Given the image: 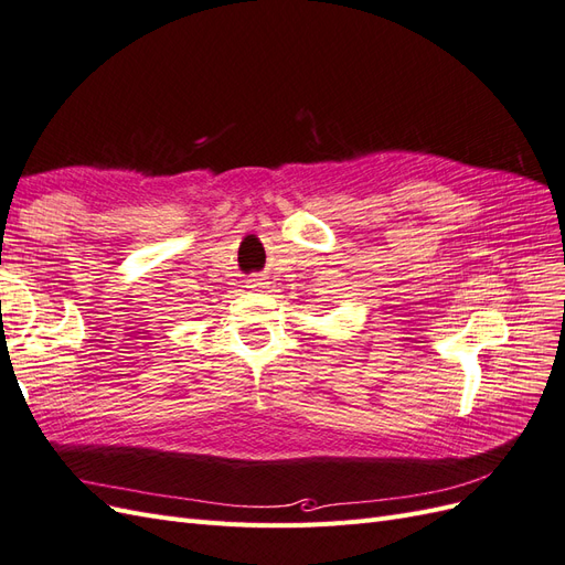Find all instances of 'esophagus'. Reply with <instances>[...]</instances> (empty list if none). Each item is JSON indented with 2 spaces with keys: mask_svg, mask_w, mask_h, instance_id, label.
Listing matches in <instances>:
<instances>
[{
  "mask_svg": "<svg viewBox=\"0 0 565 565\" xmlns=\"http://www.w3.org/2000/svg\"><path fill=\"white\" fill-rule=\"evenodd\" d=\"M268 282H266V278L262 276V273H252L249 276V280H247V287H252V289H262V287H266Z\"/></svg>",
  "mask_w": 565,
  "mask_h": 565,
  "instance_id": "esophagus-1",
  "label": "esophagus"
}]
</instances>
